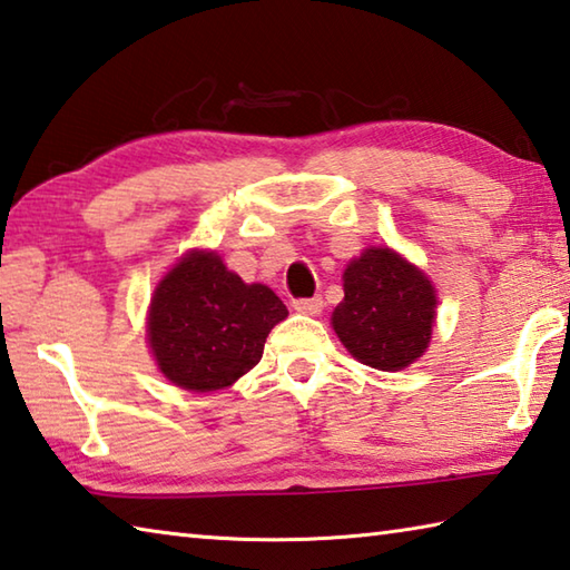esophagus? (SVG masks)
<instances>
[{
    "label": "esophagus",
    "instance_id": "esophagus-1",
    "mask_svg": "<svg viewBox=\"0 0 570 570\" xmlns=\"http://www.w3.org/2000/svg\"><path fill=\"white\" fill-rule=\"evenodd\" d=\"M293 307L297 313H305V315H321L325 303H323L321 295H317V297H301V301L293 303Z\"/></svg>",
    "mask_w": 570,
    "mask_h": 570
}]
</instances>
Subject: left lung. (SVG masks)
I'll return each mask as SVG.
<instances>
[{
  "instance_id": "obj_1",
  "label": "left lung",
  "mask_w": 570,
  "mask_h": 570,
  "mask_svg": "<svg viewBox=\"0 0 570 570\" xmlns=\"http://www.w3.org/2000/svg\"><path fill=\"white\" fill-rule=\"evenodd\" d=\"M343 279L333 327L353 357L377 371H401L425 353L435 293L421 269L393 249L373 247L347 265Z\"/></svg>"
}]
</instances>
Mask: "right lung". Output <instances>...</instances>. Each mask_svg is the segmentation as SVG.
I'll list each match as a JSON object with an SVG mask.
<instances>
[{"mask_svg": "<svg viewBox=\"0 0 570 570\" xmlns=\"http://www.w3.org/2000/svg\"><path fill=\"white\" fill-rule=\"evenodd\" d=\"M287 307L265 285H247L215 253L179 259L149 307V347L159 371L185 391L233 385L259 363Z\"/></svg>", "mask_w": 570, "mask_h": 570, "instance_id": "add662e5", "label": "right lung"}]
</instances>
